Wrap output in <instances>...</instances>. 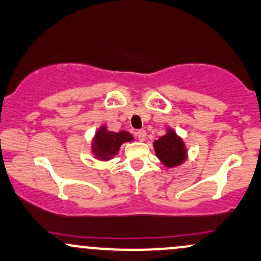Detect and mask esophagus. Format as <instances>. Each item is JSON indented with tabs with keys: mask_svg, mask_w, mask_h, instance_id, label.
Instances as JSON below:
<instances>
[{
	"mask_svg": "<svg viewBox=\"0 0 261 261\" xmlns=\"http://www.w3.org/2000/svg\"><path fill=\"white\" fill-rule=\"evenodd\" d=\"M136 136H137V139H139V141L142 142V141L146 140V131L145 130H139L136 133Z\"/></svg>",
	"mask_w": 261,
	"mask_h": 261,
	"instance_id": "34e87169",
	"label": "esophagus"
}]
</instances>
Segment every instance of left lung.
I'll return each mask as SVG.
<instances>
[{"label": "left lung", "instance_id": "1", "mask_svg": "<svg viewBox=\"0 0 261 261\" xmlns=\"http://www.w3.org/2000/svg\"><path fill=\"white\" fill-rule=\"evenodd\" d=\"M154 153L167 168H175L188 160V148L174 128L167 127L166 134L153 142Z\"/></svg>", "mask_w": 261, "mask_h": 261}]
</instances>
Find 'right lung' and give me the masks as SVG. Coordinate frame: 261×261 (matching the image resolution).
I'll use <instances>...</instances> for the list:
<instances>
[{"instance_id": "obj_1", "label": "right lung", "mask_w": 261, "mask_h": 261, "mask_svg": "<svg viewBox=\"0 0 261 261\" xmlns=\"http://www.w3.org/2000/svg\"><path fill=\"white\" fill-rule=\"evenodd\" d=\"M134 141V136L128 131H110L107 125L101 124L92 139L91 152L97 161L108 162L113 160L120 151L122 143Z\"/></svg>"}]
</instances>
